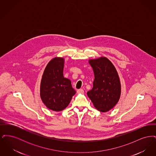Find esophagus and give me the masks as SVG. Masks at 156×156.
Masks as SVG:
<instances>
[{
  "label": "esophagus",
  "mask_w": 156,
  "mask_h": 156,
  "mask_svg": "<svg viewBox=\"0 0 156 156\" xmlns=\"http://www.w3.org/2000/svg\"><path fill=\"white\" fill-rule=\"evenodd\" d=\"M84 90L82 89H78L77 90V93L78 94H83Z\"/></svg>",
  "instance_id": "obj_1"
}]
</instances>
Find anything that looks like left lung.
Segmentation results:
<instances>
[{"instance_id":"8db88e82","label":"left lung","mask_w":156,"mask_h":156,"mask_svg":"<svg viewBox=\"0 0 156 156\" xmlns=\"http://www.w3.org/2000/svg\"><path fill=\"white\" fill-rule=\"evenodd\" d=\"M94 74L93 88L87 92L94 106L101 112L109 111L119 101L121 84L119 75L111 61L105 57L89 59Z\"/></svg>"}]
</instances>
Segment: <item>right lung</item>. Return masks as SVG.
I'll use <instances>...</instances> for the list:
<instances>
[{
    "mask_svg": "<svg viewBox=\"0 0 156 156\" xmlns=\"http://www.w3.org/2000/svg\"><path fill=\"white\" fill-rule=\"evenodd\" d=\"M64 62L63 57L51 59L45 68L41 80L40 98L45 106L53 111L66 109L76 94L71 81L64 77Z\"/></svg>",
    "mask_w": 156,
    "mask_h": 156,
    "instance_id": "right-lung-1",
    "label": "right lung"
}]
</instances>
